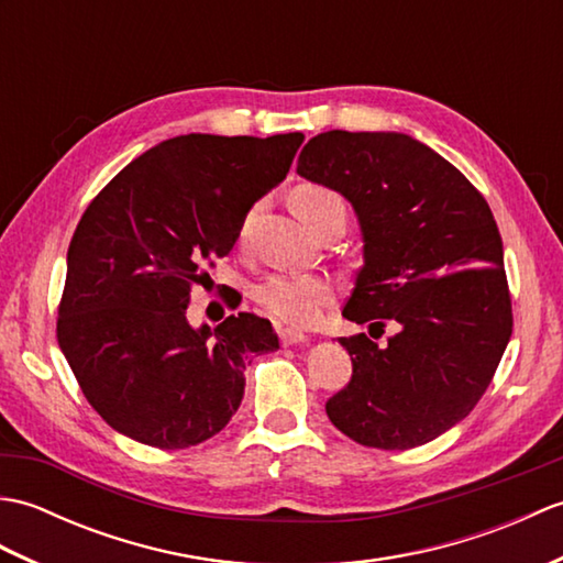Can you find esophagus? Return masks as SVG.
<instances>
[{"label":"esophagus","mask_w":563,"mask_h":563,"mask_svg":"<svg viewBox=\"0 0 563 563\" xmlns=\"http://www.w3.org/2000/svg\"><path fill=\"white\" fill-rule=\"evenodd\" d=\"M278 336L283 345H297V343L309 341V336H305L302 331H295V329H278Z\"/></svg>","instance_id":"esophagus-1"}]
</instances>
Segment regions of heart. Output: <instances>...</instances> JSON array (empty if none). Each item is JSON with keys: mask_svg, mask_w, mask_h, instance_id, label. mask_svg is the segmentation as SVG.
Instances as JSON below:
<instances>
[{"mask_svg": "<svg viewBox=\"0 0 563 563\" xmlns=\"http://www.w3.org/2000/svg\"><path fill=\"white\" fill-rule=\"evenodd\" d=\"M292 208L309 230L333 210H343V198L324 186H300L292 194ZM336 300V285L327 275L273 273L256 288V302L290 327H314Z\"/></svg>", "mask_w": 563, "mask_h": 563, "instance_id": "obj_1", "label": "heart"}]
</instances>
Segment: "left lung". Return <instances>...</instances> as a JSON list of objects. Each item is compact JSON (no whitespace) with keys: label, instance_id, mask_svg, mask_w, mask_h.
<instances>
[{"label":"left lung","instance_id":"8db88e82","mask_svg":"<svg viewBox=\"0 0 563 563\" xmlns=\"http://www.w3.org/2000/svg\"><path fill=\"white\" fill-rule=\"evenodd\" d=\"M297 174L341 194L361 224L363 268L343 317L399 329L385 345L365 333L339 341L353 377L327 401L331 423L367 448L426 445L470 416L510 341L492 208L404 133L329 130L302 147Z\"/></svg>","mask_w":563,"mask_h":563}]
</instances>
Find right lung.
Segmentation results:
<instances>
[{
  "label": "right lung",
  "mask_w": 563,
  "mask_h": 563,
  "mask_svg": "<svg viewBox=\"0 0 563 563\" xmlns=\"http://www.w3.org/2000/svg\"><path fill=\"white\" fill-rule=\"evenodd\" d=\"M305 135L164 140L91 200L67 251L57 341L84 397L118 433L184 450L230 423L268 319L190 327V285L227 256L246 212L290 172Z\"/></svg>",
  "instance_id": "obj_1"
}]
</instances>
